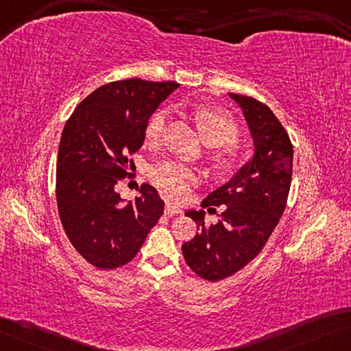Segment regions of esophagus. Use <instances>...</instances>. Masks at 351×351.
Instances as JSON below:
<instances>
[{
	"instance_id": "obj_1",
	"label": "esophagus",
	"mask_w": 351,
	"mask_h": 351,
	"mask_svg": "<svg viewBox=\"0 0 351 351\" xmlns=\"http://www.w3.org/2000/svg\"><path fill=\"white\" fill-rule=\"evenodd\" d=\"M165 213L168 215V217H172V215L182 213V208H180V207H177V206H174V204L168 202V204H166V207H165Z\"/></svg>"
}]
</instances>
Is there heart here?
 Masks as SVG:
<instances>
[{
    "label": "heart",
    "instance_id": "obj_1",
    "mask_svg": "<svg viewBox=\"0 0 351 351\" xmlns=\"http://www.w3.org/2000/svg\"><path fill=\"white\" fill-rule=\"evenodd\" d=\"M194 121L202 133L204 141L208 145H217L212 158L218 168H232L239 163L240 152L234 143L239 136V127L235 121L223 110L212 106H199L194 110ZM166 125V111L160 110L150 116L145 127V138L149 143H158ZM220 147L218 148L217 145ZM154 185L160 188L166 196L182 199L190 188L201 179L196 168L174 160L160 161L150 171Z\"/></svg>",
    "mask_w": 351,
    "mask_h": 351
}]
</instances>
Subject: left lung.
Here are the masks:
<instances>
[{
	"label": "left lung",
	"mask_w": 351,
	"mask_h": 351,
	"mask_svg": "<svg viewBox=\"0 0 351 351\" xmlns=\"http://www.w3.org/2000/svg\"><path fill=\"white\" fill-rule=\"evenodd\" d=\"M229 95L243 111L254 155L201 204L208 212L224 206L217 224L207 228L204 210L185 213L199 232L182 245L188 267L212 282L240 271L263 250L284 213L293 168V145L273 111L252 97Z\"/></svg>",
	"instance_id": "left-lung-1"
}]
</instances>
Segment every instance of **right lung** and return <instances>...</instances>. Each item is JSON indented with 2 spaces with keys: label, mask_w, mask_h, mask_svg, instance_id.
Segmentation results:
<instances>
[{
  "label": "right lung",
  "mask_w": 351,
  "mask_h": 351,
  "mask_svg": "<svg viewBox=\"0 0 351 351\" xmlns=\"http://www.w3.org/2000/svg\"><path fill=\"white\" fill-rule=\"evenodd\" d=\"M177 88L141 78L108 83L66 122L58 150V212L70 243L90 265H125L163 215L165 202L152 185L143 183L141 194L127 204L114 185L133 163L128 155L141 149L149 117Z\"/></svg>",
  "instance_id": "1"
}]
</instances>
